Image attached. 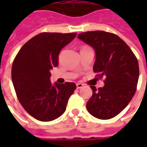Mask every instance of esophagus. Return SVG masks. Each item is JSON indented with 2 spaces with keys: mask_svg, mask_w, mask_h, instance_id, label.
<instances>
[{
  "mask_svg": "<svg viewBox=\"0 0 147 147\" xmlns=\"http://www.w3.org/2000/svg\"><path fill=\"white\" fill-rule=\"evenodd\" d=\"M83 86H84V85H83V83H76V87H77V89H81V88H83Z\"/></svg>",
  "mask_w": 147,
  "mask_h": 147,
  "instance_id": "34e87169",
  "label": "esophagus"
}]
</instances>
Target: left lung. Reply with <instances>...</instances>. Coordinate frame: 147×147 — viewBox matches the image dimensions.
I'll list each match as a JSON object with an SVG mask.
<instances>
[{
  "label": "left lung",
  "instance_id": "obj_1",
  "mask_svg": "<svg viewBox=\"0 0 147 147\" xmlns=\"http://www.w3.org/2000/svg\"><path fill=\"white\" fill-rule=\"evenodd\" d=\"M78 38L95 52L93 70L97 79L104 77L105 85L93 90L86 103L90 113L101 120L116 117L128 105L136 90L139 76L138 61L120 37L102 30L81 33Z\"/></svg>",
  "mask_w": 147,
  "mask_h": 147
}]
</instances>
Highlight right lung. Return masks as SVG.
<instances>
[{"label": "right lung", "instance_id": "obj_1", "mask_svg": "<svg viewBox=\"0 0 147 147\" xmlns=\"http://www.w3.org/2000/svg\"><path fill=\"white\" fill-rule=\"evenodd\" d=\"M76 33H41L30 39L15 58L11 80L18 99L30 116L40 121L61 117L76 83L50 81V70L57 67L58 55Z\"/></svg>", "mask_w": 147, "mask_h": 147}]
</instances>
